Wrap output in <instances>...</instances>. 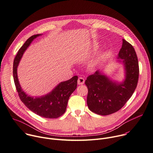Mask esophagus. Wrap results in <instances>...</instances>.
<instances>
[{
    "label": "esophagus",
    "instance_id": "34e87169",
    "mask_svg": "<svg viewBox=\"0 0 153 153\" xmlns=\"http://www.w3.org/2000/svg\"><path fill=\"white\" fill-rule=\"evenodd\" d=\"M84 81H85V80H84L83 78L79 77L78 79V84H79V85H82V84L84 83Z\"/></svg>",
    "mask_w": 153,
    "mask_h": 153
}]
</instances>
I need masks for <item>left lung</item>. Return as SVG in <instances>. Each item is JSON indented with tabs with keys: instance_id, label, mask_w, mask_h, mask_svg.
I'll return each instance as SVG.
<instances>
[{
	"instance_id": "obj_1",
	"label": "left lung",
	"mask_w": 153,
	"mask_h": 153,
	"mask_svg": "<svg viewBox=\"0 0 153 153\" xmlns=\"http://www.w3.org/2000/svg\"><path fill=\"white\" fill-rule=\"evenodd\" d=\"M117 58L121 59L118 61L122 62L125 66V79L122 82L112 81L98 71L89 75L85 81L88 89V108L98 115H108L120 110L131 97L137 85V56L132 45L124 39Z\"/></svg>"
}]
</instances>
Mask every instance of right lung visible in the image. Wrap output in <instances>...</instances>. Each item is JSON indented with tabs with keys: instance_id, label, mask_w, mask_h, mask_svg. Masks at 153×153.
Listing matches in <instances>:
<instances>
[{
	"instance_id": "obj_1",
	"label": "right lung",
	"mask_w": 153,
	"mask_h": 153,
	"mask_svg": "<svg viewBox=\"0 0 153 153\" xmlns=\"http://www.w3.org/2000/svg\"><path fill=\"white\" fill-rule=\"evenodd\" d=\"M41 35H33L29 38L19 50L13 62V78L17 92L22 102L35 114L47 118H56L64 114L68 100L77 86L78 76L61 82L50 93L39 97L34 98L28 95L22 90L18 77L17 68L26 49L31 42Z\"/></svg>"
}]
</instances>
